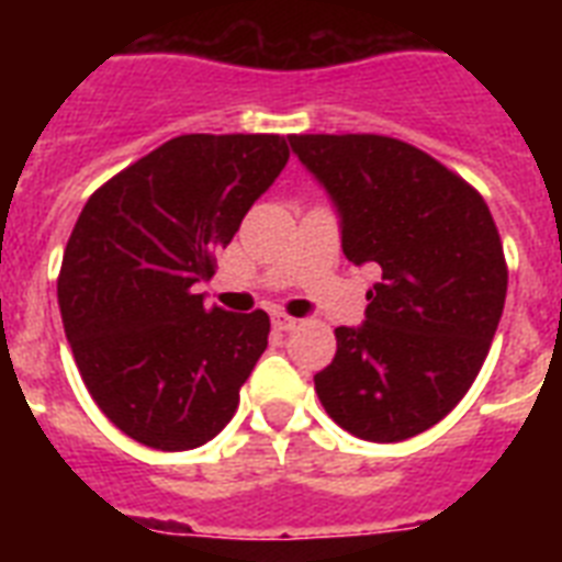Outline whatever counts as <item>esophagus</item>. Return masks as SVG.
<instances>
[{
  "label": "esophagus",
  "mask_w": 562,
  "mask_h": 562,
  "mask_svg": "<svg viewBox=\"0 0 562 562\" xmlns=\"http://www.w3.org/2000/svg\"><path fill=\"white\" fill-rule=\"evenodd\" d=\"M271 324H273V329H277V333H291V329L297 326V321H294V317H289V315H282V312H277V315L271 317Z\"/></svg>",
  "instance_id": "esophagus-1"
}]
</instances>
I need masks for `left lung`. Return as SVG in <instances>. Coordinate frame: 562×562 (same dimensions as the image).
<instances>
[{
    "mask_svg": "<svg viewBox=\"0 0 562 562\" xmlns=\"http://www.w3.org/2000/svg\"><path fill=\"white\" fill-rule=\"evenodd\" d=\"M341 218L352 265L375 262L361 326L335 329L315 375L326 414L350 435L396 443L463 400L505 308L507 265L487 203L414 145L379 134L289 136Z\"/></svg>",
    "mask_w": 562,
    "mask_h": 562,
    "instance_id": "8db88e82",
    "label": "left lung"
}]
</instances>
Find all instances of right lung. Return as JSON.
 I'll return each mask as SVG.
<instances>
[{
    "mask_svg": "<svg viewBox=\"0 0 562 562\" xmlns=\"http://www.w3.org/2000/svg\"><path fill=\"white\" fill-rule=\"evenodd\" d=\"M289 162L277 134H187L92 192L64 250L57 306L104 417L160 452L227 426L268 347L262 308L203 306L194 282Z\"/></svg>",
    "mask_w": 562,
    "mask_h": 562,
    "instance_id": "1",
    "label": "right lung"
}]
</instances>
